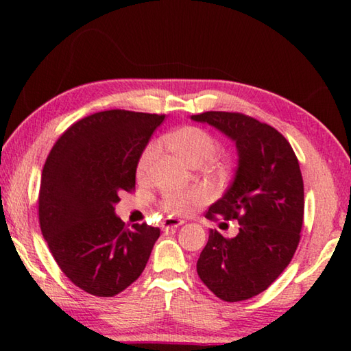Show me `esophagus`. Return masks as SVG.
<instances>
[{"mask_svg": "<svg viewBox=\"0 0 351 351\" xmlns=\"http://www.w3.org/2000/svg\"><path fill=\"white\" fill-rule=\"evenodd\" d=\"M182 224H184V221H182V219H180V218H165L164 223H162V228L165 230H169V229L180 228V226H182Z\"/></svg>", "mask_w": 351, "mask_h": 351, "instance_id": "esophagus-1", "label": "esophagus"}]
</instances>
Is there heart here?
<instances>
[{
  "label": "heart",
  "mask_w": 351,
  "mask_h": 351,
  "mask_svg": "<svg viewBox=\"0 0 351 351\" xmlns=\"http://www.w3.org/2000/svg\"><path fill=\"white\" fill-rule=\"evenodd\" d=\"M167 142L171 148L189 165L204 164L215 158L218 152V142L212 134L198 127H181L167 136ZM159 142H150L142 152L138 170L141 175L150 171L152 165L159 154ZM204 199V193L198 189H180L171 190L164 195V207L173 213H187L193 206Z\"/></svg>",
  "instance_id": "heart-1"
}]
</instances>
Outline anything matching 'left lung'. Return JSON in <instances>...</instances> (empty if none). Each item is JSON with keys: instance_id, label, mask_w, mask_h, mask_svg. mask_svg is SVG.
I'll return each mask as SVG.
<instances>
[{"instance_id": "8db88e82", "label": "left lung", "mask_w": 351, "mask_h": 351, "mask_svg": "<svg viewBox=\"0 0 351 351\" xmlns=\"http://www.w3.org/2000/svg\"><path fill=\"white\" fill-rule=\"evenodd\" d=\"M209 123L237 148V170L207 218L240 223L224 239L209 230L197 271L224 302L251 299L269 287L289 265L304 223V180L289 142L266 123L240 112L207 111L190 117Z\"/></svg>"}]
</instances>
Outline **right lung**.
<instances>
[{
    "label": "right lung",
    "instance_id": "1",
    "mask_svg": "<svg viewBox=\"0 0 351 351\" xmlns=\"http://www.w3.org/2000/svg\"><path fill=\"white\" fill-rule=\"evenodd\" d=\"M165 116L110 110L64 132L41 171L40 228L71 282L93 295L128 288L150 258L161 230L116 215L119 193L134 187L142 152Z\"/></svg>",
    "mask_w": 351,
    "mask_h": 351
}]
</instances>
